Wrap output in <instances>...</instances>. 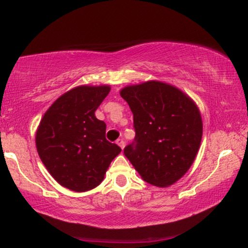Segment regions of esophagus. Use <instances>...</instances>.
<instances>
[{
	"label": "esophagus",
	"mask_w": 248,
	"mask_h": 248,
	"mask_svg": "<svg viewBox=\"0 0 248 248\" xmlns=\"http://www.w3.org/2000/svg\"><path fill=\"white\" fill-rule=\"evenodd\" d=\"M116 143H117L118 145H120V147H121V149H122V150H123V149H124V145H125V143H124V140H123V139H118V140L116 141Z\"/></svg>",
	"instance_id": "esophagus-1"
}]
</instances>
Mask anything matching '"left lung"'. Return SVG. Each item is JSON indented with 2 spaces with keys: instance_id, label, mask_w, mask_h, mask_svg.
<instances>
[{
  "instance_id": "1",
  "label": "left lung",
  "mask_w": 248,
  "mask_h": 248,
  "mask_svg": "<svg viewBox=\"0 0 248 248\" xmlns=\"http://www.w3.org/2000/svg\"><path fill=\"white\" fill-rule=\"evenodd\" d=\"M121 96L133 113L135 130L124 155L149 184L172 185L191 167L201 144L198 106L178 88L160 81L127 86Z\"/></svg>"
}]
</instances>
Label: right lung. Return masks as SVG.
Returning a JSON list of instances; mask_svg holds the SVG:
<instances>
[{"label": "right lung", "mask_w": 248, "mask_h": 248, "mask_svg": "<svg viewBox=\"0 0 248 248\" xmlns=\"http://www.w3.org/2000/svg\"><path fill=\"white\" fill-rule=\"evenodd\" d=\"M109 86H79L54 101L40 121L36 147L53 178L74 192H86L103 182L113 159L122 151L106 140V124L94 111Z\"/></svg>", "instance_id": "1"}]
</instances>
